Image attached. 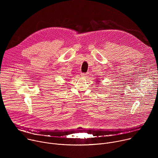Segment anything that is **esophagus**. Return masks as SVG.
<instances>
[{
    "instance_id": "34e87169",
    "label": "esophagus",
    "mask_w": 158,
    "mask_h": 158,
    "mask_svg": "<svg viewBox=\"0 0 158 158\" xmlns=\"http://www.w3.org/2000/svg\"><path fill=\"white\" fill-rule=\"evenodd\" d=\"M88 75H89V73H82V74H81L82 77H87Z\"/></svg>"
}]
</instances>
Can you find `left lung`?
Here are the masks:
<instances>
[{
  "label": "left lung",
  "mask_w": 158,
  "mask_h": 158,
  "mask_svg": "<svg viewBox=\"0 0 158 158\" xmlns=\"http://www.w3.org/2000/svg\"><path fill=\"white\" fill-rule=\"evenodd\" d=\"M96 82H98V81H96Z\"/></svg>",
  "instance_id": "obj_1"
}]
</instances>
